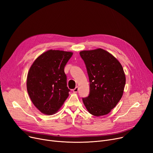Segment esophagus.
I'll return each mask as SVG.
<instances>
[{
    "mask_svg": "<svg viewBox=\"0 0 153 153\" xmlns=\"http://www.w3.org/2000/svg\"><path fill=\"white\" fill-rule=\"evenodd\" d=\"M78 91H79V88L77 87H77H76L74 89H73V92H77Z\"/></svg>",
    "mask_w": 153,
    "mask_h": 153,
    "instance_id": "34e87169",
    "label": "esophagus"
}]
</instances>
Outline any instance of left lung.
I'll return each mask as SVG.
<instances>
[{
    "mask_svg": "<svg viewBox=\"0 0 153 153\" xmlns=\"http://www.w3.org/2000/svg\"><path fill=\"white\" fill-rule=\"evenodd\" d=\"M90 82L89 96L82 101L90 114L100 116L108 114L121 99L126 77L121 64L110 53L102 49L82 51Z\"/></svg>",
    "mask_w": 153,
    "mask_h": 153,
    "instance_id": "1",
    "label": "left lung"
}]
</instances>
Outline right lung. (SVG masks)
Returning a JSON list of instances; mask_svg holds the SVG:
<instances>
[{
	"instance_id": "right-lung-1",
	"label": "right lung",
	"mask_w": 153,
	"mask_h": 153,
	"mask_svg": "<svg viewBox=\"0 0 153 153\" xmlns=\"http://www.w3.org/2000/svg\"><path fill=\"white\" fill-rule=\"evenodd\" d=\"M72 52L49 50L39 56L27 74V89L32 103L42 113L54 114L69 96L64 67Z\"/></svg>"
}]
</instances>
